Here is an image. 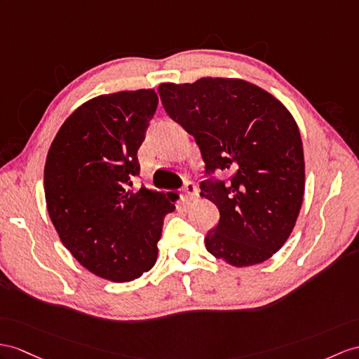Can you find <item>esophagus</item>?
<instances>
[{
  "mask_svg": "<svg viewBox=\"0 0 359 359\" xmlns=\"http://www.w3.org/2000/svg\"><path fill=\"white\" fill-rule=\"evenodd\" d=\"M182 198H184V201H194L196 199L198 196V187L195 186V182L191 181H187L184 187H182Z\"/></svg>",
  "mask_w": 359,
  "mask_h": 359,
  "instance_id": "esophagus-1",
  "label": "esophagus"
}]
</instances>
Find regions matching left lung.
Returning a JSON list of instances; mask_svg holds the SVG:
<instances>
[{"label":"left lung","mask_w":359,"mask_h":359,"mask_svg":"<svg viewBox=\"0 0 359 359\" xmlns=\"http://www.w3.org/2000/svg\"><path fill=\"white\" fill-rule=\"evenodd\" d=\"M158 93L205 163L201 196L221 215L204 239L207 251L233 266L268 260L290 238L304 195L303 144L291 112L242 79L161 83Z\"/></svg>","instance_id":"1"}]
</instances>
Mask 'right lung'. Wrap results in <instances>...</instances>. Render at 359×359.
Segmentation results:
<instances>
[{
	"label": "right lung",
	"instance_id": "1",
	"mask_svg": "<svg viewBox=\"0 0 359 359\" xmlns=\"http://www.w3.org/2000/svg\"><path fill=\"white\" fill-rule=\"evenodd\" d=\"M156 104L154 90L94 97L64 121L47 155L43 190L60 241L111 282L135 280L155 265L164 216L178 198L133 189Z\"/></svg>",
	"mask_w": 359,
	"mask_h": 359
}]
</instances>
